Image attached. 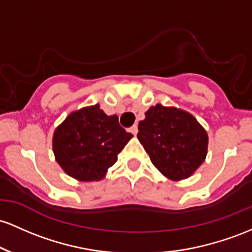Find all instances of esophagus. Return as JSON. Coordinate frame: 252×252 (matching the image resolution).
<instances>
[{
	"label": "esophagus",
	"mask_w": 252,
	"mask_h": 252,
	"mask_svg": "<svg viewBox=\"0 0 252 252\" xmlns=\"http://www.w3.org/2000/svg\"><path fill=\"white\" fill-rule=\"evenodd\" d=\"M129 132H131V133L133 134V135H137V133H138V126L137 125L132 126L131 128H129Z\"/></svg>",
	"instance_id": "1"
}]
</instances>
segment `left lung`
<instances>
[{
    "instance_id": "obj_1",
    "label": "left lung",
    "mask_w": 252,
    "mask_h": 252,
    "mask_svg": "<svg viewBox=\"0 0 252 252\" xmlns=\"http://www.w3.org/2000/svg\"><path fill=\"white\" fill-rule=\"evenodd\" d=\"M137 137L152 164L171 181L190 177L207 156V131L190 113L176 107H150Z\"/></svg>"
}]
</instances>
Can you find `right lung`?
<instances>
[{"label":"right lung","mask_w":252,"mask_h":252,"mask_svg":"<svg viewBox=\"0 0 252 252\" xmlns=\"http://www.w3.org/2000/svg\"><path fill=\"white\" fill-rule=\"evenodd\" d=\"M132 137L119 125L118 115L108 117L96 103L71 112L56 127L52 150L65 174L94 182L106 177Z\"/></svg>","instance_id":"right-lung-1"}]
</instances>
